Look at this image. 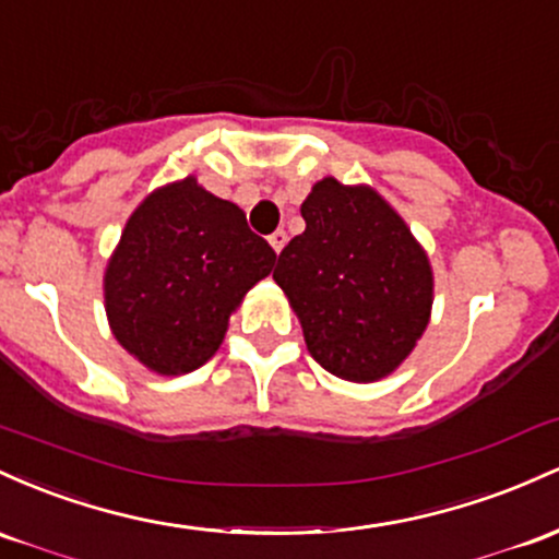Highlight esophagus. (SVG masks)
Wrapping results in <instances>:
<instances>
[{
  "label": "esophagus",
  "instance_id": "1",
  "mask_svg": "<svg viewBox=\"0 0 559 559\" xmlns=\"http://www.w3.org/2000/svg\"><path fill=\"white\" fill-rule=\"evenodd\" d=\"M285 242H287V235L282 229H277V231H272V235H269V246L274 248V253H280L282 248H285Z\"/></svg>",
  "mask_w": 559,
  "mask_h": 559
}]
</instances>
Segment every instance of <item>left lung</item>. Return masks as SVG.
I'll list each match as a JSON object with an SVG mask.
<instances>
[{
  "instance_id": "1",
  "label": "left lung",
  "mask_w": 559,
  "mask_h": 559,
  "mask_svg": "<svg viewBox=\"0 0 559 559\" xmlns=\"http://www.w3.org/2000/svg\"><path fill=\"white\" fill-rule=\"evenodd\" d=\"M300 216L306 229L280 253L274 282L300 319L306 348L335 378H388L430 322L428 253L367 185L324 177Z\"/></svg>"
}]
</instances>
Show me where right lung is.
I'll return each instance as SVG.
<instances>
[{"label":"right lung","mask_w":559,"mask_h":559,"mask_svg":"<svg viewBox=\"0 0 559 559\" xmlns=\"http://www.w3.org/2000/svg\"><path fill=\"white\" fill-rule=\"evenodd\" d=\"M274 259L240 205L195 177L160 187L131 213L105 269L112 335L153 372H192L216 354L229 317Z\"/></svg>","instance_id":"add662e5"}]
</instances>
